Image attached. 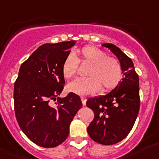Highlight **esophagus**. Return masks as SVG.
<instances>
[{
  "label": "esophagus",
  "mask_w": 159,
  "mask_h": 159,
  "mask_svg": "<svg viewBox=\"0 0 159 159\" xmlns=\"http://www.w3.org/2000/svg\"><path fill=\"white\" fill-rule=\"evenodd\" d=\"M81 101H82V103L84 106H85L86 102H87V98L84 97H81Z\"/></svg>",
  "instance_id": "obj_1"
}]
</instances>
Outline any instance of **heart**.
Instances as JSON below:
<instances>
[{
	"mask_svg": "<svg viewBox=\"0 0 159 159\" xmlns=\"http://www.w3.org/2000/svg\"><path fill=\"white\" fill-rule=\"evenodd\" d=\"M79 63L90 64L87 78L75 79L68 84V90L80 95L97 92L101 89L106 92L118 85L122 78V68L114 57H106L104 51L93 46H86L75 53L65 57L62 65V74L70 80L75 75Z\"/></svg>",
	"mask_w": 159,
	"mask_h": 159,
	"instance_id": "heart-1",
	"label": "heart"
}]
</instances>
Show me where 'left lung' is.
Returning <instances> with one entry per match:
<instances>
[{"label": "left lung", "instance_id": "8db88e82", "mask_svg": "<svg viewBox=\"0 0 159 159\" xmlns=\"http://www.w3.org/2000/svg\"><path fill=\"white\" fill-rule=\"evenodd\" d=\"M117 57L124 75L118 85L109 94L89 98L87 106L94 112L87 127L90 137L103 145H112L128 136L133 127L140 106L139 76L132 59L117 46L103 44Z\"/></svg>", "mask_w": 159, "mask_h": 159}]
</instances>
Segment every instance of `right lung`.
<instances>
[{
  "label": "right lung",
  "instance_id": "add662e5",
  "mask_svg": "<svg viewBox=\"0 0 159 159\" xmlns=\"http://www.w3.org/2000/svg\"><path fill=\"white\" fill-rule=\"evenodd\" d=\"M75 44L69 41L39 46L21 65L14 84L17 122L27 137L43 148H55L67 139L70 123L83 106L72 92L58 98L65 84L62 65Z\"/></svg>",
  "mask_w": 159,
  "mask_h": 159
}]
</instances>
